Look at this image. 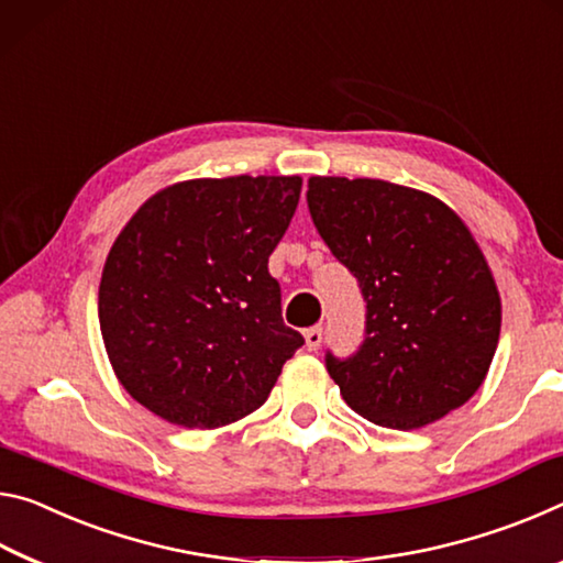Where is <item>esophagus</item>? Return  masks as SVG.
Masks as SVG:
<instances>
[{"mask_svg": "<svg viewBox=\"0 0 563 563\" xmlns=\"http://www.w3.org/2000/svg\"><path fill=\"white\" fill-rule=\"evenodd\" d=\"M303 342H307L309 352H317L319 344H321V327H311L303 331Z\"/></svg>", "mask_w": 563, "mask_h": 563, "instance_id": "obj_1", "label": "esophagus"}]
</instances>
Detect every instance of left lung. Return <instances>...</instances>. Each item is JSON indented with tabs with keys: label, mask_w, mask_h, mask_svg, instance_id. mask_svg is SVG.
<instances>
[{
	"label": "left lung",
	"mask_w": 563,
	"mask_h": 563,
	"mask_svg": "<svg viewBox=\"0 0 563 563\" xmlns=\"http://www.w3.org/2000/svg\"><path fill=\"white\" fill-rule=\"evenodd\" d=\"M311 219L358 279L366 339L329 376L358 417L421 429L472 399L489 374L501 297L472 229L421 189L311 177Z\"/></svg>",
	"instance_id": "left-lung-1"
}]
</instances>
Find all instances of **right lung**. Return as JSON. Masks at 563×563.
Listing matches in <instances>:
<instances>
[{"label":"right lung","instance_id":"add662e5","mask_svg":"<svg viewBox=\"0 0 563 563\" xmlns=\"http://www.w3.org/2000/svg\"><path fill=\"white\" fill-rule=\"evenodd\" d=\"M301 177L187 179L134 211L109 249L99 329L134 401L184 429H221L266 401L303 344L284 327L269 254Z\"/></svg>","mask_w":563,"mask_h":563}]
</instances>
